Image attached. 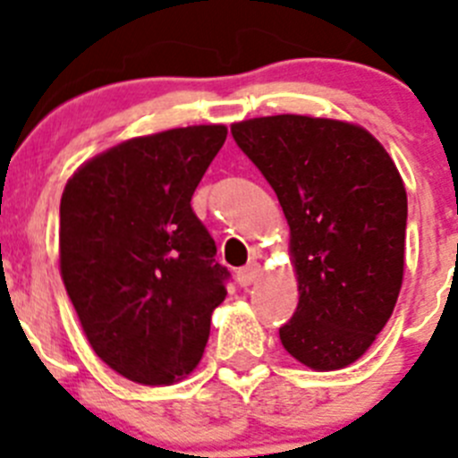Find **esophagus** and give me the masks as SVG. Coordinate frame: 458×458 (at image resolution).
<instances>
[{"instance_id": "obj_1", "label": "esophagus", "mask_w": 458, "mask_h": 458, "mask_svg": "<svg viewBox=\"0 0 458 458\" xmlns=\"http://www.w3.org/2000/svg\"><path fill=\"white\" fill-rule=\"evenodd\" d=\"M259 275H261V266H259L257 261H252V263H248V266L239 267V270H237L239 285H243V288H246V285L255 284V281L259 279Z\"/></svg>"}]
</instances>
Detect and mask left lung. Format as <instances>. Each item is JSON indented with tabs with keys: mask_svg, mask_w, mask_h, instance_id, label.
<instances>
[{
	"mask_svg": "<svg viewBox=\"0 0 458 458\" xmlns=\"http://www.w3.org/2000/svg\"><path fill=\"white\" fill-rule=\"evenodd\" d=\"M276 192L299 284L279 327L290 357L317 372L368 352L403 284L408 195L394 161L366 128L310 114L230 126Z\"/></svg>",
	"mask_w": 458,
	"mask_h": 458,
	"instance_id": "1",
	"label": "left lung"
}]
</instances>
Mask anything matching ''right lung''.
Wrapping results in <instances>:
<instances>
[{
    "label": "right lung",
    "instance_id": "1",
    "mask_svg": "<svg viewBox=\"0 0 458 458\" xmlns=\"http://www.w3.org/2000/svg\"><path fill=\"white\" fill-rule=\"evenodd\" d=\"M228 128H173L99 152L68 179L59 270L97 357L141 386L199 366L228 270L192 212Z\"/></svg>",
    "mask_w": 458,
    "mask_h": 458
}]
</instances>
